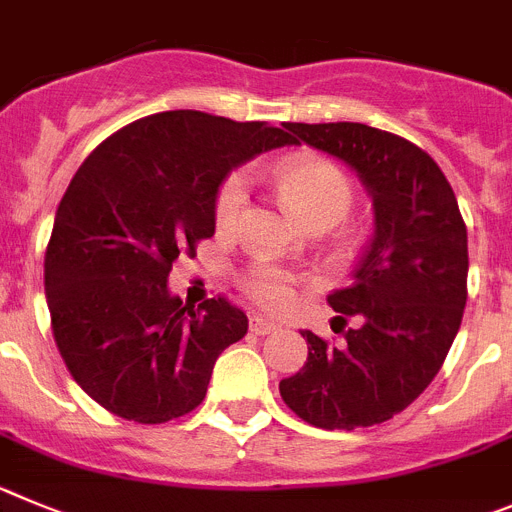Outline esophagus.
Segmentation results:
<instances>
[{
  "mask_svg": "<svg viewBox=\"0 0 512 512\" xmlns=\"http://www.w3.org/2000/svg\"><path fill=\"white\" fill-rule=\"evenodd\" d=\"M275 329H278V324H273V321L262 319V316H250V331H252V334L265 336V334H273Z\"/></svg>",
  "mask_w": 512,
  "mask_h": 512,
  "instance_id": "1",
  "label": "esophagus"
}]
</instances>
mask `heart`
I'll return each mask as SVG.
<instances>
[{
  "instance_id": "obj_1",
  "label": "heart",
  "mask_w": 512,
  "mask_h": 512,
  "mask_svg": "<svg viewBox=\"0 0 512 512\" xmlns=\"http://www.w3.org/2000/svg\"><path fill=\"white\" fill-rule=\"evenodd\" d=\"M283 199L303 222H339L349 211L354 188L349 176L336 163L316 155H290L275 168ZM247 204V178L232 173L216 191L214 219L219 227L237 222L239 211ZM245 290L265 308H285L293 298V278L285 270L267 262H257L242 278Z\"/></svg>"
}]
</instances>
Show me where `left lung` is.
<instances>
[{
  "label": "left lung",
  "mask_w": 512,
  "mask_h": 512,
  "mask_svg": "<svg viewBox=\"0 0 512 512\" xmlns=\"http://www.w3.org/2000/svg\"><path fill=\"white\" fill-rule=\"evenodd\" d=\"M296 145L354 170L372 196L375 232L349 288L329 296L357 329L344 347L313 331L306 365L280 380L290 411L319 428L375 426L413 403L444 365L467 303V227L439 165L413 142L359 122H285Z\"/></svg>",
  "instance_id": "left-lung-1"
}]
</instances>
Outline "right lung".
<instances>
[{
    "instance_id": "right-lung-1",
    "label": "right lung",
    "mask_w": 512,
    "mask_h": 512,
    "mask_svg": "<svg viewBox=\"0 0 512 512\" xmlns=\"http://www.w3.org/2000/svg\"><path fill=\"white\" fill-rule=\"evenodd\" d=\"M283 145L293 137L280 127L178 109L127 124L76 170L55 211L45 296L73 380L114 416L191 413L216 357L247 334L245 311L227 298L188 306L168 273L214 234L224 178Z\"/></svg>"
}]
</instances>
